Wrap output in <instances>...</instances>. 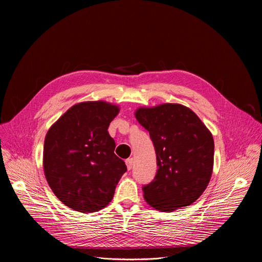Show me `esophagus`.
I'll return each mask as SVG.
<instances>
[{"instance_id":"1","label":"esophagus","mask_w":262,"mask_h":262,"mask_svg":"<svg viewBox=\"0 0 262 262\" xmlns=\"http://www.w3.org/2000/svg\"><path fill=\"white\" fill-rule=\"evenodd\" d=\"M125 163H126V166H127V170H132V168L134 166V159L133 158H128V159L125 160Z\"/></svg>"}]
</instances>
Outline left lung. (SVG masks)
<instances>
[{"instance_id":"obj_1","label":"left lung","mask_w":262,"mask_h":262,"mask_svg":"<svg viewBox=\"0 0 262 262\" xmlns=\"http://www.w3.org/2000/svg\"><path fill=\"white\" fill-rule=\"evenodd\" d=\"M136 118L149 133L158 167L154 180L142 187L147 204L171 212L194 203L212 174L211 133L191 109L181 104L139 108Z\"/></svg>"}]
</instances>
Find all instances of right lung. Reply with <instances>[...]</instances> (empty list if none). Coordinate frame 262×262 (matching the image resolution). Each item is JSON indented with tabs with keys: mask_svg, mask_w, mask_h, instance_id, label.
<instances>
[{
	"mask_svg": "<svg viewBox=\"0 0 262 262\" xmlns=\"http://www.w3.org/2000/svg\"><path fill=\"white\" fill-rule=\"evenodd\" d=\"M119 108L106 102L72 106L49 129L43 169L54 194L79 212H95L113 200L126 164L115 154L108 126Z\"/></svg>",
	"mask_w": 262,
	"mask_h": 262,
	"instance_id": "right-lung-1",
	"label": "right lung"
}]
</instances>
